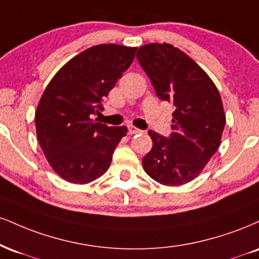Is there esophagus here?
<instances>
[{"mask_svg": "<svg viewBox=\"0 0 259 259\" xmlns=\"http://www.w3.org/2000/svg\"><path fill=\"white\" fill-rule=\"evenodd\" d=\"M140 133H142V130L138 129V127H135L133 125L127 126V134H129V135H135V134H140Z\"/></svg>", "mask_w": 259, "mask_h": 259, "instance_id": "esophagus-1", "label": "esophagus"}]
</instances>
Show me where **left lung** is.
I'll return each mask as SVG.
<instances>
[{"instance_id":"obj_1","label":"left lung","mask_w":259,"mask_h":259,"mask_svg":"<svg viewBox=\"0 0 259 259\" xmlns=\"http://www.w3.org/2000/svg\"><path fill=\"white\" fill-rule=\"evenodd\" d=\"M136 57L158 98L175 107L169 139L148 132L153 146L142 166L160 185H186L200 175L220 147L226 125L220 92L197 62L169 43L142 46Z\"/></svg>"}]
</instances>
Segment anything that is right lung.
Masks as SVG:
<instances>
[{
    "mask_svg": "<svg viewBox=\"0 0 259 259\" xmlns=\"http://www.w3.org/2000/svg\"><path fill=\"white\" fill-rule=\"evenodd\" d=\"M138 47L111 43L79 53L62 66L43 92L35 113L39 146L61 179L87 185L110 167L126 126L92 119L101 101L132 65Z\"/></svg>",
    "mask_w": 259,
    "mask_h": 259,
    "instance_id": "1",
    "label": "right lung"
}]
</instances>
